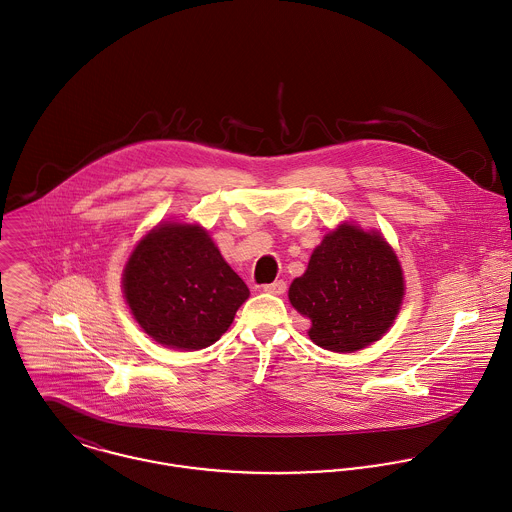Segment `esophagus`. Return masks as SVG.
<instances>
[{
  "mask_svg": "<svg viewBox=\"0 0 512 512\" xmlns=\"http://www.w3.org/2000/svg\"><path fill=\"white\" fill-rule=\"evenodd\" d=\"M264 292L274 294V296H280V294L286 292V282H284V280H276V282H272V284H266V286H264Z\"/></svg>",
  "mask_w": 512,
  "mask_h": 512,
  "instance_id": "34e87169",
  "label": "esophagus"
}]
</instances>
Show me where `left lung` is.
I'll list each match as a JSON object with an SVG mask.
<instances>
[{
  "label": "left lung",
  "instance_id": "left-lung-1",
  "mask_svg": "<svg viewBox=\"0 0 512 512\" xmlns=\"http://www.w3.org/2000/svg\"><path fill=\"white\" fill-rule=\"evenodd\" d=\"M288 296L312 320L310 340L349 353L391 328L403 300V274L381 234L341 224L324 236Z\"/></svg>",
  "mask_w": 512,
  "mask_h": 512
}]
</instances>
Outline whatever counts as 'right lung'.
Instances as JSON below:
<instances>
[{"mask_svg":"<svg viewBox=\"0 0 512 512\" xmlns=\"http://www.w3.org/2000/svg\"><path fill=\"white\" fill-rule=\"evenodd\" d=\"M123 288L139 326L153 340L186 351L220 340L250 296L208 234L188 224L147 234L127 262Z\"/></svg>","mask_w":512,"mask_h":512,"instance_id":"right-lung-1","label":"right lung"}]
</instances>
